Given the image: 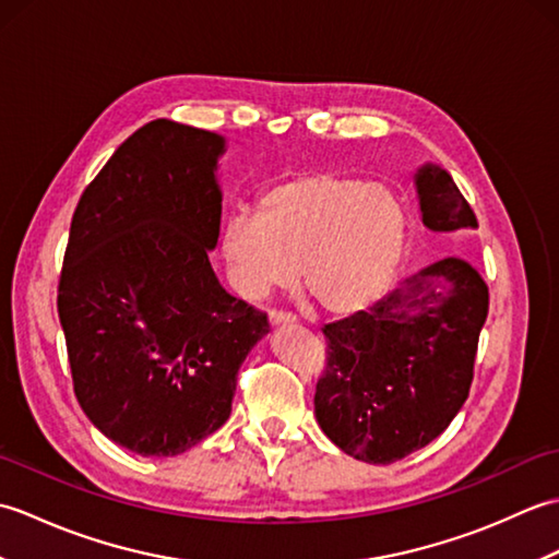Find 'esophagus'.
Returning <instances> with one entry per match:
<instances>
[{
  "mask_svg": "<svg viewBox=\"0 0 559 559\" xmlns=\"http://www.w3.org/2000/svg\"><path fill=\"white\" fill-rule=\"evenodd\" d=\"M269 324H271V329H278V326H293V324H295V317H290V314H283V312H271V314H269Z\"/></svg>",
  "mask_w": 559,
  "mask_h": 559,
  "instance_id": "esophagus-1",
  "label": "esophagus"
}]
</instances>
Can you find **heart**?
<instances>
[{
    "instance_id": "b5f03b06",
    "label": "heart",
    "mask_w": 559,
    "mask_h": 559,
    "mask_svg": "<svg viewBox=\"0 0 559 559\" xmlns=\"http://www.w3.org/2000/svg\"><path fill=\"white\" fill-rule=\"evenodd\" d=\"M408 247V216L394 189L362 177L312 170L283 177L257 201V216L223 223L218 254L228 286L247 302L271 290L302 288L326 314L374 310Z\"/></svg>"
}]
</instances>
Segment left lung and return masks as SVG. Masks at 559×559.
<instances>
[{
  "label": "left lung",
  "mask_w": 559,
  "mask_h": 559,
  "mask_svg": "<svg viewBox=\"0 0 559 559\" xmlns=\"http://www.w3.org/2000/svg\"><path fill=\"white\" fill-rule=\"evenodd\" d=\"M413 180L427 230L478 228L444 168L425 163ZM485 317L483 276L466 259L447 257L403 278L374 310L326 324L319 427L365 463H394L427 447L468 399Z\"/></svg>",
  "instance_id": "left-lung-1"
}]
</instances>
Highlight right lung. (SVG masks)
Here are the masks:
<instances>
[{"label":"right lung","instance_id":"right-lung-1","mask_svg":"<svg viewBox=\"0 0 559 559\" xmlns=\"http://www.w3.org/2000/svg\"><path fill=\"white\" fill-rule=\"evenodd\" d=\"M228 141L153 120L112 153L69 228L57 312L74 391L139 456H177L228 420L237 370L269 334L211 269Z\"/></svg>","mask_w":559,"mask_h":559}]
</instances>
